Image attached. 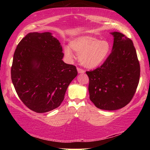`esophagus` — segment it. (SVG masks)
I'll use <instances>...</instances> for the list:
<instances>
[{"mask_svg":"<svg viewBox=\"0 0 150 150\" xmlns=\"http://www.w3.org/2000/svg\"><path fill=\"white\" fill-rule=\"evenodd\" d=\"M77 71L79 73H84L85 70H83V69H81L79 67H77Z\"/></svg>","mask_w":150,"mask_h":150,"instance_id":"esophagus-1","label":"esophagus"}]
</instances>
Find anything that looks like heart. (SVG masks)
I'll return each mask as SVG.
<instances>
[{"instance_id": "b5f03b06", "label": "heart", "mask_w": 150, "mask_h": 150, "mask_svg": "<svg viewBox=\"0 0 150 150\" xmlns=\"http://www.w3.org/2000/svg\"><path fill=\"white\" fill-rule=\"evenodd\" d=\"M69 47H65V55L72 59L73 51L79 55L81 64L88 68H95L103 64L107 59L111 50L110 43L107 40H98L91 35H82L73 40Z\"/></svg>"}]
</instances>
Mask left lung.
<instances>
[{"instance_id": "1", "label": "left lung", "mask_w": 150, "mask_h": 150, "mask_svg": "<svg viewBox=\"0 0 150 150\" xmlns=\"http://www.w3.org/2000/svg\"><path fill=\"white\" fill-rule=\"evenodd\" d=\"M112 50L103 64L86 71L89 79L90 100L106 110L122 108L130 102L138 87L140 67L132 40L120 32H112Z\"/></svg>"}]
</instances>
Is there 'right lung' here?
<instances>
[{
  "mask_svg": "<svg viewBox=\"0 0 150 150\" xmlns=\"http://www.w3.org/2000/svg\"><path fill=\"white\" fill-rule=\"evenodd\" d=\"M62 47L50 32H31L18 44L11 67L17 95L30 110L47 112L64 99L76 67L62 60Z\"/></svg>",
  "mask_w": 150,
  "mask_h": 150,
  "instance_id": "add662e5",
  "label": "right lung"
}]
</instances>
